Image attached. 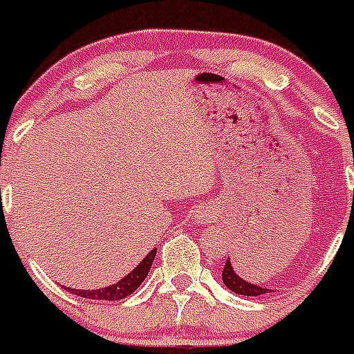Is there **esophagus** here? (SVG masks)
Here are the masks:
<instances>
[{
	"label": "esophagus",
	"mask_w": 354,
	"mask_h": 354,
	"mask_svg": "<svg viewBox=\"0 0 354 354\" xmlns=\"http://www.w3.org/2000/svg\"><path fill=\"white\" fill-rule=\"evenodd\" d=\"M196 218H198V222H202V223H209L214 220V211H212L211 207H200V209H196Z\"/></svg>",
	"instance_id": "esophagus-1"
}]
</instances>
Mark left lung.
I'll list each match as a JSON object with an SVG mask.
<instances>
[{"instance_id": "obj_1", "label": "left lung", "mask_w": 354, "mask_h": 354, "mask_svg": "<svg viewBox=\"0 0 354 354\" xmlns=\"http://www.w3.org/2000/svg\"><path fill=\"white\" fill-rule=\"evenodd\" d=\"M222 280L229 291L236 292V295H243V297H260V295H266V292L271 291V289H263V287L254 286L251 281H245L243 278L238 277L236 271H234V267H232L231 260L225 261V267H223L222 272Z\"/></svg>"}]
</instances>
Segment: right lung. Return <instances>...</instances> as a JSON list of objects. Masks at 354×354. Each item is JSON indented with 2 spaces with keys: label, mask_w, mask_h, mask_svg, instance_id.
I'll return each mask as SVG.
<instances>
[{
  "label": "right lung",
  "mask_w": 354,
  "mask_h": 354,
  "mask_svg": "<svg viewBox=\"0 0 354 354\" xmlns=\"http://www.w3.org/2000/svg\"><path fill=\"white\" fill-rule=\"evenodd\" d=\"M154 257H156V249H152L147 257L129 272L127 277H123L122 280L112 283V286L102 287V289H71V292L76 297L91 298V300H122L142 286V281L147 278L149 271H151Z\"/></svg>",
  "instance_id": "1"
}]
</instances>
